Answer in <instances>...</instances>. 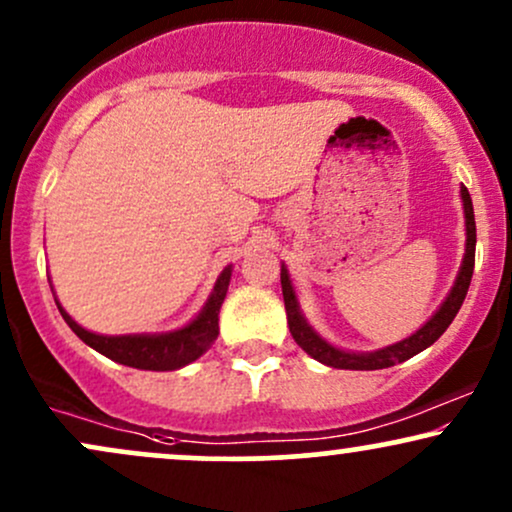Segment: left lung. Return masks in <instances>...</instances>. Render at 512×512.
I'll use <instances>...</instances> for the list:
<instances>
[{
  "instance_id": "1",
  "label": "left lung",
  "mask_w": 512,
  "mask_h": 512,
  "mask_svg": "<svg viewBox=\"0 0 512 512\" xmlns=\"http://www.w3.org/2000/svg\"><path fill=\"white\" fill-rule=\"evenodd\" d=\"M462 202H464V219H467V252H464L462 269L460 274H457L450 296L445 298V303L440 305L438 313L433 315L419 332L411 334L409 339H402V342L385 346V349L380 351H373V354H349V351L334 349V346L327 344L325 339L317 337V334L308 327V322L303 320L301 308H298V301H296V293H293V286L289 281V272L281 267V291H284L286 315H289V330H291V337L296 339V344L301 346L305 354H310L315 361L325 363V366H332V368L380 370V368H390L395 366V363L407 361V358L416 356L419 351H424L426 346L436 342L440 334L448 330L450 322L455 320L457 310L462 308L464 296H467V289H469V281H472V274H474L477 223H474V207H472V197H469L467 187H462Z\"/></svg>"
}]
</instances>
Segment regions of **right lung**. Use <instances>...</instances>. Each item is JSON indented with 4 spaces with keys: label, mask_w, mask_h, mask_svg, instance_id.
Returning <instances> with one entry per match:
<instances>
[{
    "label": "right lung",
    "mask_w": 512,
    "mask_h": 512,
    "mask_svg": "<svg viewBox=\"0 0 512 512\" xmlns=\"http://www.w3.org/2000/svg\"><path fill=\"white\" fill-rule=\"evenodd\" d=\"M228 281H231V267H226L216 281L214 293L204 305L195 322L182 327L178 332L168 334H125V337H103V334H93L84 330L62 310L57 303L60 313L64 317L72 332L81 342H86L98 354L113 358V361L122 363L129 368H142V370H175L187 366V363L197 361L204 351L214 344L219 337V310L223 298H226Z\"/></svg>",
    "instance_id": "1"
}]
</instances>
